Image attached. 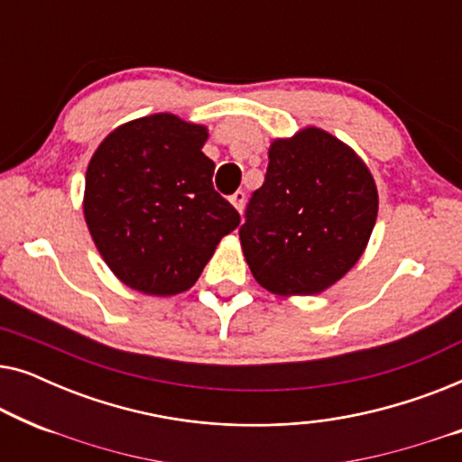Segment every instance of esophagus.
Segmentation results:
<instances>
[{"label": "esophagus", "instance_id": "esophagus-1", "mask_svg": "<svg viewBox=\"0 0 462 462\" xmlns=\"http://www.w3.org/2000/svg\"><path fill=\"white\" fill-rule=\"evenodd\" d=\"M229 201H231L233 206H236L237 212H242L244 210V204H245V193L244 191H236L229 198Z\"/></svg>", "mask_w": 462, "mask_h": 462}]
</instances>
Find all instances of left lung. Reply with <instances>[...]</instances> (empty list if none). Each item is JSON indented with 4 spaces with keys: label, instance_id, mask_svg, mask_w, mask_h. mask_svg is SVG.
<instances>
[{
    "label": "left lung",
    "instance_id": "obj_1",
    "mask_svg": "<svg viewBox=\"0 0 462 462\" xmlns=\"http://www.w3.org/2000/svg\"><path fill=\"white\" fill-rule=\"evenodd\" d=\"M378 212L374 179L356 151L319 128L273 141L239 239L252 275L280 296L337 283L364 254Z\"/></svg>",
    "mask_w": 462,
    "mask_h": 462
}]
</instances>
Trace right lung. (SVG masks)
Masks as SVG:
<instances>
[{
    "instance_id": "right-lung-1",
    "label": "right lung",
    "mask_w": 462,
    "mask_h": 462,
    "mask_svg": "<svg viewBox=\"0 0 462 462\" xmlns=\"http://www.w3.org/2000/svg\"><path fill=\"white\" fill-rule=\"evenodd\" d=\"M206 141L204 125L155 113L113 130L88 163V229L132 290L185 292L239 225L236 208L214 191Z\"/></svg>"
}]
</instances>
